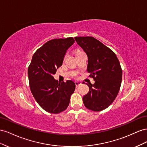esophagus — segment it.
<instances>
[{
  "label": "esophagus",
  "mask_w": 147,
  "mask_h": 147,
  "mask_svg": "<svg viewBox=\"0 0 147 147\" xmlns=\"http://www.w3.org/2000/svg\"><path fill=\"white\" fill-rule=\"evenodd\" d=\"M75 84H76V87H78V86L81 85V82H79V81H76V82H75Z\"/></svg>",
  "instance_id": "34e87169"
}]
</instances>
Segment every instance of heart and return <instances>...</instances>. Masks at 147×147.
I'll return each mask as SVG.
<instances>
[{
    "mask_svg": "<svg viewBox=\"0 0 147 147\" xmlns=\"http://www.w3.org/2000/svg\"><path fill=\"white\" fill-rule=\"evenodd\" d=\"M79 52H80V51H79Z\"/></svg>",
    "mask_w": 147,
    "mask_h": 147,
    "instance_id": "obj_1",
    "label": "heart"
}]
</instances>
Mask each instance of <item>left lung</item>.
<instances>
[{
  "label": "left lung",
  "instance_id": "left-lung-1",
  "mask_svg": "<svg viewBox=\"0 0 147 147\" xmlns=\"http://www.w3.org/2000/svg\"><path fill=\"white\" fill-rule=\"evenodd\" d=\"M88 57L87 71L95 83L87 84L89 91L83 103L90 110L100 111L113 102L122 81L123 71L116 54L93 37H74Z\"/></svg>",
  "mask_w": 147,
  "mask_h": 147
}]
</instances>
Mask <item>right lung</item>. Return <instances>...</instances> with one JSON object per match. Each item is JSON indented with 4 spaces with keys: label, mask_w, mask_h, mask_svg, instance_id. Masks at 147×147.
Returning <instances> with one entry per match:
<instances>
[{
    "label": "right lung",
    "mask_w": 147,
    "mask_h": 147,
    "mask_svg": "<svg viewBox=\"0 0 147 147\" xmlns=\"http://www.w3.org/2000/svg\"><path fill=\"white\" fill-rule=\"evenodd\" d=\"M73 37L50 40L37 49L28 69L29 87L36 102L44 110L58 114L68 107L76 85L71 81L58 82L53 78L62 65Z\"/></svg>",
    "instance_id": "1"
}]
</instances>
